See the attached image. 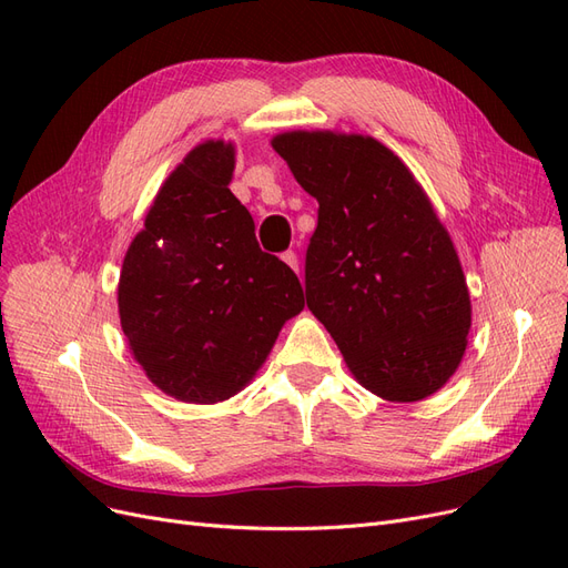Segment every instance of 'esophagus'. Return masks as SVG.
<instances>
[{"mask_svg": "<svg viewBox=\"0 0 568 568\" xmlns=\"http://www.w3.org/2000/svg\"><path fill=\"white\" fill-rule=\"evenodd\" d=\"M282 261H284L291 270L298 272V255H296L294 251H284V253H282Z\"/></svg>", "mask_w": 568, "mask_h": 568, "instance_id": "34e87169", "label": "esophagus"}]
</instances>
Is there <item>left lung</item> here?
Instances as JSON below:
<instances>
[{
  "mask_svg": "<svg viewBox=\"0 0 568 568\" xmlns=\"http://www.w3.org/2000/svg\"><path fill=\"white\" fill-rule=\"evenodd\" d=\"M272 149L320 203L305 301L355 379L390 403L443 388L467 351L471 301L422 184L374 136L298 130Z\"/></svg>",
  "mask_w": 568,
  "mask_h": 568,
  "instance_id": "obj_1",
  "label": "left lung"
}]
</instances>
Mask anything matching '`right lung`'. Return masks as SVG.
Masks as SVG:
<instances>
[{"mask_svg": "<svg viewBox=\"0 0 568 568\" xmlns=\"http://www.w3.org/2000/svg\"><path fill=\"white\" fill-rule=\"evenodd\" d=\"M232 173V142L189 151L153 199L118 282L134 359L184 403L242 390L305 305L294 270L257 246L251 213L230 192Z\"/></svg>", "mask_w": 568, "mask_h": 568, "instance_id": "obj_1", "label": "right lung"}]
</instances>
